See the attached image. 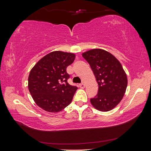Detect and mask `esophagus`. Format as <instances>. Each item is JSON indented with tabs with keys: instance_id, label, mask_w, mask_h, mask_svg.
Segmentation results:
<instances>
[{
	"instance_id": "34e87169",
	"label": "esophagus",
	"mask_w": 151,
	"mask_h": 151,
	"mask_svg": "<svg viewBox=\"0 0 151 151\" xmlns=\"http://www.w3.org/2000/svg\"><path fill=\"white\" fill-rule=\"evenodd\" d=\"M79 88H82V89H83V88H85V84L84 83H81V84H79Z\"/></svg>"
}]
</instances>
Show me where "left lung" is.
<instances>
[{"label": "left lung", "instance_id": "left-lung-1", "mask_svg": "<svg viewBox=\"0 0 151 151\" xmlns=\"http://www.w3.org/2000/svg\"><path fill=\"white\" fill-rule=\"evenodd\" d=\"M99 86L96 96L90 99L93 106L108 111L120 102L127 87V77L120 62L104 50L93 49L83 53Z\"/></svg>", "mask_w": 151, "mask_h": 151}]
</instances>
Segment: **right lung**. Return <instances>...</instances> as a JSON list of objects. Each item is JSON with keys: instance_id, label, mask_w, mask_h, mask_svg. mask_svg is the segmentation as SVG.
I'll use <instances>...</instances> for the list:
<instances>
[{"instance_id": "add662e5", "label": "right lung", "mask_w": 151, "mask_h": 151, "mask_svg": "<svg viewBox=\"0 0 151 151\" xmlns=\"http://www.w3.org/2000/svg\"><path fill=\"white\" fill-rule=\"evenodd\" d=\"M74 53L60 51L47 54L30 71L28 89L34 101L44 110L56 113L69 104L77 89L68 83L67 67L74 62Z\"/></svg>"}]
</instances>
